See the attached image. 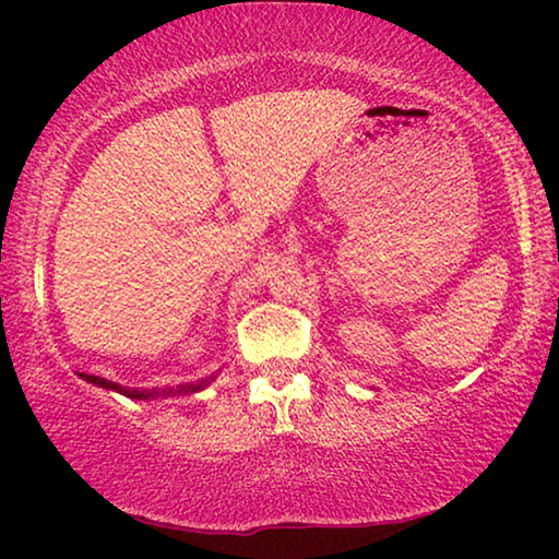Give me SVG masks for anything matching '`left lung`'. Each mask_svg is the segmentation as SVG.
<instances>
[{"label":"left lung","mask_w":559,"mask_h":559,"mask_svg":"<svg viewBox=\"0 0 559 559\" xmlns=\"http://www.w3.org/2000/svg\"><path fill=\"white\" fill-rule=\"evenodd\" d=\"M83 377V373H81ZM88 381V384H96L102 389H109V392H119L129 396V400H155V396H173V394H193V392H201V389L209 384V381H201V384H188V386H165V389H127V386H119L114 384L109 379H102V377H83Z\"/></svg>","instance_id":"left-lung-1"}]
</instances>
